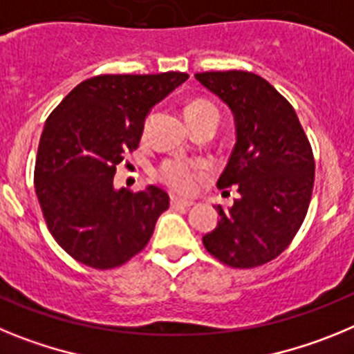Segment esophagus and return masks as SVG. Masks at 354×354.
Returning <instances> with one entry per match:
<instances>
[{
	"label": "esophagus",
	"mask_w": 354,
	"mask_h": 354,
	"mask_svg": "<svg viewBox=\"0 0 354 354\" xmlns=\"http://www.w3.org/2000/svg\"><path fill=\"white\" fill-rule=\"evenodd\" d=\"M170 204H171V207L177 209V207H192L193 202L192 200H184V198H177V196H171Z\"/></svg>",
	"instance_id": "1"
}]
</instances>
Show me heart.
I'll list each match as a JSON object with an SVG mask.
<instances>
[{"label": "heart", "instance_id": "heart-1", "mask_svg": "<svg viewBox=\"0 0 354 354\" xmlns=\"http://www.w3.org/2000/svg\"><path fill=\"white\" fill-rule=\"evenodd\" d=\"M184 115L187 118V124L192 126L195 122L204 120V118H218V108L212 104L207 99H193L184 108ZM150 117L147 118L145 126H143V133L149 127ZM211 171L207 162L198 161V159L189 158H170L156 168V179L162 183L167 187H170L171 192L180 193V195H192L198 189L202 180L205 179Z\"/></svg>", "mask_w": 354, "mask_h": 354}]
</instances>
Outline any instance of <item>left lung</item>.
Masks as SVG:
<instances>
[{
	"label": "left lung",
	"instance_id": "left-lung-1",
	"mask_svg": "<svg viewBox=\"0 0 354 354\" xmlns=\"http://www.w3.org/2000/svg\"><path fill=\"white\" fill-rule=\"evenodd\" d=\"M196 80L236 115L237 142L218 187L236 186L230 209L204 236L212 257L237 270L277 259L298 234L310 205L315 159L286 97L246 71L198 72Z\"/></svg>",
	"mask_w": 354,
	"mask_h": 354
}]
</instances>
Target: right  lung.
Masks as SVG:
<instances>
[{
  "mask_svg": "<svg viewBox=\"0 0 354 354\" xmlns=\"http://www.w3.org/2000/svg\"><path fill=\"white\" fill-rule=\"evenodd\" d=\"M184 72L101 74L77 84L46 120L35 161L37 198L56 243L77 262L113 270L142 252L170 205L161 187L115 189L118 162L138 149L149 109Z\"/></svg>",
  "mask_w": 354,
  "mask_h": 354,
  "instance_id": "right-lung-1",
  "label": "right lung"
}]
</instances>
